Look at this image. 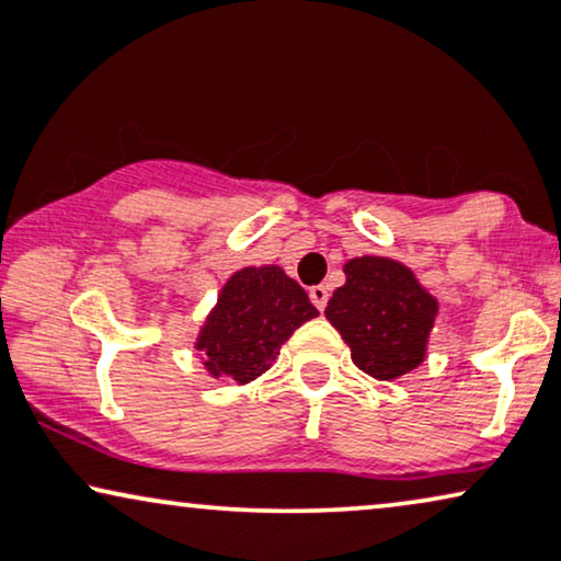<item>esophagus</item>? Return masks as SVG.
I'll return each instance as SVG.
<instances>
[{
	"label": "esophagus",
	"instance_id": "34e87169",
	"mask_svg": "<svg viewBox=\"0 0 561 561\" xmlns=\"http://www.w3.org/2000/svg\"><path fill=\"white\" fill-rule=\"evenodd\" d=\"M310 300H312V305H316L318 310H323L325 305H328V287H323V285L310 287Z\"/></svg>",
	"mask_w": 561,
	"mask_h": 561
}]
</instances>
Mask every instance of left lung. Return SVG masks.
<instances>
[{
    "mask_svg": "<svg viewBox=\"0 0 561 561\" xmlns=\"http://www.w3.org/2000/svg\"><path fill=\"white\" fill-rule=\"evenodd\" d=\"M343 274L346 285L328 300L325 318L348 343L356 367L375 379L415 369L425 356L438 302L400 261L351 259Z\"/></svg>",
    "mask_w": 561,
    "mask_h": 561,
    "instance_id": "8db88e82",
    "label": "left lung"
}]
</instances>
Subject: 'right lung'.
<instances>
[{
  "label": "right lung",
  "instance_id": "obj_1",
  "mask_svg": "<svg viewBox=\"0 0 561 561\" xmlns=\"http://www.w3.org/2000/svg\"><path fill=\"white\" fill-rule=\"evenodd\" d=\"M316 316L308 293L279 266H245L222 287L197 351L213 377L245 385L264 375L295 328Z\"/></svg>",
  "mask_w": 561,
  "mask_h": 561
}]
</instances>
